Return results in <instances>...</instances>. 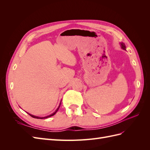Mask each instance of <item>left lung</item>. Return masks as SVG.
Instances as JSON below:
<instances>
[{
    "mask_svg": "<svg viewBox=\"0 0 150 150\" xmlns=\"http://www.w3.org/2000/svg\"><path fill=\"white\" fill-rule=\"evenodd\" d=\"M121 46L122 49H123L126 50V47H125V44H124V43L121 42Z\"/></svg>",
    "mask_w": 150,
    "mask_h": 150,
    "instance_id": "1",
    "label": "left lung"
}]
</instances>
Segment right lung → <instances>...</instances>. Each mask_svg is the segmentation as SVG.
<instances>
[{"instance_id":"right-lung-1","label":"right lung","mask_w":150,"mask_h":150,"mask_svg":"<svg viewBox=\"0 0 150 150\" xmlns=\"http://www.w3.org/2000/svg\"><path fill=\"white\" fill-rule=\"evenodd\" d=\"M60 105H61V103H60V104H59V107L57 108V110H56V111L54 112H53L52 114H51V115H49V116H46V117H39V116H34V115H30V114H29V113H28V114L30 116H32L33 117H34V118H37V119H44V118H47V117H51V116H54V115L56 114V112L58 111V110H59V107H60Z\"/></svg>"}]
</instances>
